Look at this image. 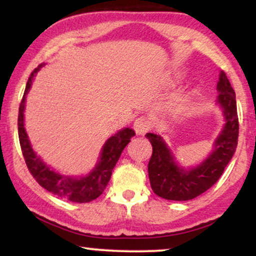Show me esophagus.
Returning <instances> with one entry per match:
<instances>
[{"label": "esophagus", "mask_w": 256, "mask_h": 256, "mask_svg": "<svg viewBox=\"0 0 256 256\" xmlns=\"http://www.w3.org/2000/svg\"><path fill=\"white\" fill-rule=\"evenodd\" d=\"M133 127L134 130L136 132V134L144 135L150 130V127H152V122H150V120L148 118L147 116H140V118L135 120Z\"/></svg>", "instance_id": "1"}]
</instances>
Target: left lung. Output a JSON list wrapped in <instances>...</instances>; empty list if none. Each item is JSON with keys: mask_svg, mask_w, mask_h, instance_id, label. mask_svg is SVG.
Instances as JSON below:
<instances>
[{"mask_svg": "<svg viewBox=\"0 0 256 256\" xmlns=\"http://www.w3.org/2000/svg\"><path fill=\"white\" fill-rule=\"evenodd\" d=\"M217 102L223 109L226 123L214 144V150L200 165L184 170L174 162L171 150L159 135L147 133L153 153L148 162V176L154 194L170 200H190L218 180L234 156L238 140V116L235 91L226 74H220Z\"/></svg>", "mask_w": 256, "mask_h": 256, "instance_id": "left-lung-1", "label": "left lung"}]
</instances>
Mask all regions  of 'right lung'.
I'll return each mask as SVG.
<instances>
[{
	"mask_svg": "<svg viewBox=\"0 0 256 256\" xmlns=\"http://www.w3.org/2000/svg\"><path fill=\"white\" fill-rule=\"evenodd\" d=\"M41 66H42V64L38 66L28 78L26 90H24V97H22L20 103V108H18V140H20V146L24 162H26L28 171L30 172L33 178L39 182L40 186H42L48 192L58 196V197L64 198V200L74 202V203H88V202L96 200L97 197H100L103 194L122 150L130 142V138L135 136V132L130 128H124L120 130L118 134H114L112 136H110L102 148L100 162H97L96 167L86 176L74 178V176H62L53 171L34 153L24 124L26 94L30 89L34 76L40 70Z\"/></svg>",
	"mask_w": 256,
	"mask_h": 256,
	"instance_id": "right-lung-1",
	"label": "right lung"
}]
</instances>
